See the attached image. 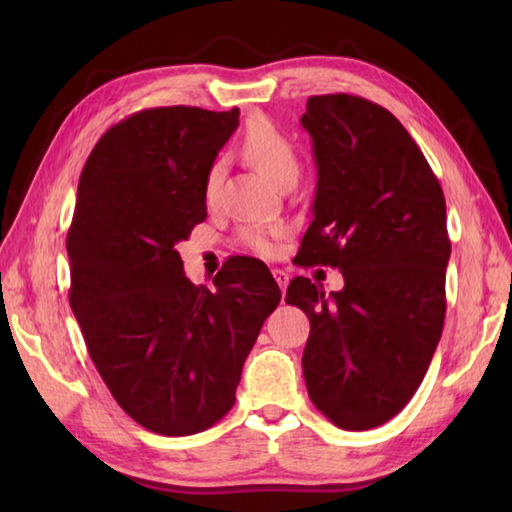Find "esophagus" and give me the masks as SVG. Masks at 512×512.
Segmentation results:
<instances>
[{
    "instance_id": "esophagus-1",
    "label": "esophagus",
    "mask_w": 512,
    "mask_h": 512,
    "mask_svg": "<svg viewBox=\"0 0 512 512\" xmlns=\"http://www.w3.org/2000/svg\"><path fill=\"white\" fill-rule=\"evenodd\" d=\"M273 277H275V281L279 284V288L286 292V288H288V281H290V275L286 273V270L275 268V270H273Z\"/></svg>"
}]
</instances>
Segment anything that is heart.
Returning <instances> with one entry per match:
<instances>
[{
	"instance_id": "b5f03b06",
	"label": "heart",
	"mask_w": 512,
	"mask_h": 512,
	"mask_svg": "<svg viewBox=\"0 0 512 512\" xmlns=\"http://www.w3.org/2000/svg\"><path fill=\"white\" fill-rule=\"evenodd\" d=\"M242 154L250 165L257 167L268 180H273L277 187L288 180H297L299 176V156L292 140L281 132V129L268 121L266 116H255L248 123L242 138ZM222 167L213 165L209 176H206V200H213L217 193V182H220ZM279 228L250 224L239 228V242L246 248L255 250L259 255L273 253V237Z\"/></svg>"
}]
</instances>
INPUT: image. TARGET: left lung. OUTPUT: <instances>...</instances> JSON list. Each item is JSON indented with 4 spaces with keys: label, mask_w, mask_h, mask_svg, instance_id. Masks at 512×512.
I'll return each instance as SVG.
<instances>
[{
    "label": "left lung",
    "mask_w": 512,
    "mask_h": 512,
    "mask_svg": "<svg viewBox=\"0 0 512 512\" xmlns=\"http://www.w3.org/2000/svg\"><path fill=\"white\" fill-rule=\"evenodd\" d=\"M317 193L301 266L339 268L345 286L295 277L286 303L308 314L303 378L336 427L374 429L416 394L436 352L451 257L447 204L398 118L352 94L310 96Z\"/></svg>",
    "instance_id": "left-lung-1"
}]
</instances>
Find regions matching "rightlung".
<instances>
[{
    "label": "right lung",
    "mask_w": 512,
    "mask_h": 512,
    "mask_svg": "<svg viewBox=\"0 0 512 512\" xmlns=\"http://www.w3.org/2000/svg\"><path fill=\"white\" fill-rule=\"evenodd\" d=\"M237 125V107L138 112L101 136L76 191L72 312L114 400L160 436L200 433L231 411L281 299L259 259H228L213 292L191 284L176 250L206 220V176Z\"/></svg>",
    "instance_id": "obj_1"
}]
</instances>
